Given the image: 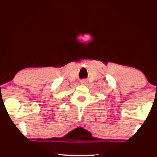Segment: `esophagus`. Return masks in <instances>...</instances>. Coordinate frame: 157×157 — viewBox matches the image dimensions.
<instances>
[{
	"label": "esophagus",
	"mask_w": 157,
	"mask_h": 157,
	"mask_svg": "<svg viewBox=\"0 0 157 157\" xmlns=\"http://www.w3.org/2000/svg\"><path fill=\"white\" fill-rule=\"evenodd\" d=\"M80 83H81V84L84 85V84H86L87 83V81L86 80H81V81H80Z\"/></svg>",
	"instance_id": "obj_1"
}]
</instances>
